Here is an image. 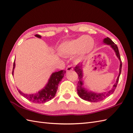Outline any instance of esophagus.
Here are the masks:
<instances>
[{"mask_svg": "<svg viewBox=\"0 0 133 133\" xmlns=\"http://www.w3.org/2000/svg\"><path fill=\"white\" fill-rule=\"evenodd\" d=\"M72 70H73V68H72V65H69L66 68L67 71H72Z\"/></svg>", "mask_w": 133, "mask_h": 133, "instance_id": "esophagus-1", "label": "esophagus"}]
</instances>
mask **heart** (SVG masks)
Returning <instances> with one entry per match:
<instances>
[{"mask_svg": "<svg viewBox=\"0 0 133 133\" xmlns=\"http://www.w3.org/2000/svg\"><path fill=\"white\" fill-rule=\"evenodd\" d=\"M94 43L92 38L83 35L72 40L63 42L59 45L58 51L60 54L63 55L75 54V59L81 60L91 51Z\"/></svg>", "mask_w": 133, "mask_h": 133, "instance_id": "b5f03b06", "label": "heart"}]
</instances>
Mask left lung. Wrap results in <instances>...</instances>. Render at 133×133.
I'll return each mask as SVG.
<instances>
[{
  "mask_svg": "<svg viewBox=\"0 0 133 133\" xmlns=\"http://www.w3.org/2000/svg\"><path fill=\"white\" fill-rule=\"evenodd\" d=\"M103 43L107 45H109V46L111 47V49L114 51L115 55H116L117 57L119 59L120 62L119 75H118L117 77L116 82L114 83L111 90H109V91H107V92H103L101 93H97L91 91V90H88L84 87V81L82 80V79L83 78V62H82L81 63L78 64L74 68L75 71L77 72L79 76V81L77 85V92L79 97L83 100L91 102H98L102 101L104 98L108 97L109 96L111 95L112 93L114 92L117 86L118 81H119V76L121 73V70H122V61H121L119 50H118V48L117 45L108 37L104 38L103 39Z\"/></svg>",
  "mask_w": 133,
  "mask_h": 133,
  "instance_id": "1",
  "label": "left lung"
}]
</instances>
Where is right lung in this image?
Wrapping results in <instances>:
<instances>
[{
  "label": "right lung",
  "instance_id": "obj_1",
  "mask_svg": "<svg viewBox=\"0 0 133 133\" xmlns=\"http://www.w3.org/2000/svg\"><path fill=\"white\" fill-rule=\"evenodd\" d=\"M35 36L39 38H41L42 37L41 35L38 34L35 35ZM15 61H14L13 64L12 75H14V70L15 67ZM66 72V71L65 70H61V71L57 72H52L45 86L43 89L39 90L38 92L34 93V94H26L18 89V91L23 97L26 98L29 101L32 102L33 103H45L50 101L55 97L56 91L58 90V84L62 80Z\"/></svg>",
  "mask_w": 133,
  "mask_h": 133
}]
</instances>
